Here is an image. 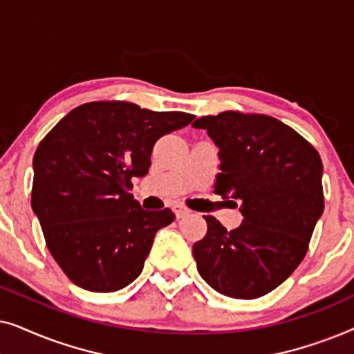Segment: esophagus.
I'll return each instance as SVG.
<instances>
[{"mask_svg":"<svg viewBox=\"0 0 354 354\" xmlns=\"http://www.w3.org/2000/svg\"><path fill=\"white\" fill-rule=\"evenodd\" d=\"M174 212H176L177 219H182V217L190 214V209H187V207L182 206V205H176V206H174Z\"/></svg>","mask_w":354,"mask_h":354,"instance_id":"34e87169","label":"esophagus"}]
</instances>
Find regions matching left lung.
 <instances>
[{
    "label": "left lung",
    "instance_id": "8db88e82",
    "mask_svg": "<svg viewBox=\"0 0 354 354\" xmlns=\"http://www.w3.org/2000/svg\"><path fill=\"white\" fill-rule=\"evenodd\" d=\"M219 148L214 193L232 200L243 222L227 230L205 216L193 245L198 272L225 297L253 299L285 282L306 254L324 212L322 161L292 127L264 114L225 111L193 122Z\"/></svg>",
    "mask_w": 354,
    "mask_h": 354
}]
</instances>
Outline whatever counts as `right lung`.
I'll return each instance as SVG.
<instances>
[{"instance_id":"add662e5","label":"right lung","mask_w":354,"mask_h":354,"mask_svg":"<svg viewBox=\"0 0 354 354\" xmlns=\"http://www.w3.org/2000/svg\"><path fill=\"white\" fill-rule=\"evenodd\" d=\"M195 119L127 101H93L72 109L33 156L32 209L46 246L79 287L109 293L142 274L159 229L176 219L166 207L145 211L130 195L145 177L154 143Z\"/></svg>"}]
</instances>
